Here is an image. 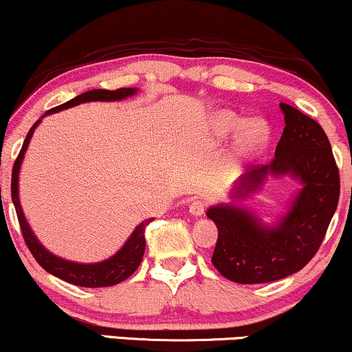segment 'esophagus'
<instances>
[{"label": "esophagus", "instance_id": "esophagus-1", "mask_svg": "<svg viewBox=\"0 0 352 352\" xmlns=\"http://www.w3.org/2000/svg\"><path fill=\"white\" fill-rule=\"evenodd\" d=\"M205 208H207V204H205L204 200H193L192 204H190L188 212L192 213L193 217H200V215H204Z\"/></svg>", "mask_w": 352, "mask_h": 352}]
</instances>
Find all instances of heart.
<instances>
[{
  "mask_svg": "<svg viewBox=\"0 0 352 352\" xmlns=\"http://www.w3.org/2000/svg\"><path fill=\"white\" fill-rule=\"evenodd\" d=\"M217 134L230 135L241 131L236 140V151L241 155H252L265 147L270 137V127L265 120L256 119L245 125V120L233 112H220L213 119Z\"/></svg>",
  "mask_w": 352,
  "mask_h": 352,
  "instance_id": "obj_1",
  "label": "heart"
}]
</instances>
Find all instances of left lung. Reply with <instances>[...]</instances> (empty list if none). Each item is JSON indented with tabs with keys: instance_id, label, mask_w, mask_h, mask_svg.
Returning <instances> with one entry per match:
<instances>
[{
	"instance_id": "obj_1",
	"label": "left lung",
	"mask_w": 352,
	"mask_h": 352,
	"mask_svg": "<svg viewBox=\"0 0 352 352\" xmlns=\"http://www.w3.org/2000/svg\"><path fill=\"white\" fill-rule=\"evenodd\" d=\"M280 107L286 125L273 160L250 168L238 193L256 190L268 173H292L302 188L289 212L274 228L232 205L207 212L218 228L212 263L227 280L241 285L276 281L305 268L324 240L339 201V170L328 135L298 109L285 102Z\"/></svg>"
}]
</instances>
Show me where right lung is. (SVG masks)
<instances>
[{
    "label": "right lung",
    "instance_id": "right-lung-1",
    "mask_svg": "<svg viewBox=\"0 0 352 352\" xmlns=\"http://www.w3.org/2000/svg\"><path fill=\"white\" fill-rule=\"evenodd\" d=\"M137 89L134 87H120L116 91H106V89H92V91L84 92V94L78 96V98L67 100V102L60 104V106L50 109L46 112L52 114V112L63 111V109H69L78 106L82 102H91V100H120L129 98V96H134ZM41 122V119L36 120L33 127L28 132L26 139H24L21 151H19L18 157H16L14 165H13V173H11V199H13L16 215H18L19 227H21V233L24 238V243L28 245L31 254L34 256V260L46 270L47 273L54 274V276L60 278V280L71 283V285L82 286V288H102V286H112L117 283L127 280L132 273L139 268L140 261L144 258L145 252V227L153 220V218H147L142 223L134 230L129 240L125 241L122 248L117 252L114 256L109 258L106 261H100V263H91V265H80V263H72V261H66L63 258L56 256L47 252L44 246L39 243L38 238L34 236V233L31 232L30 225H28L26 218L23 215L21 205H19V197H18V175H19V167H21L24 152H26L28 145H30L31 137L36 125Z\"/></svg>",
    "mask_w": 352,
    "mask_h": 352
}]
</instances>
